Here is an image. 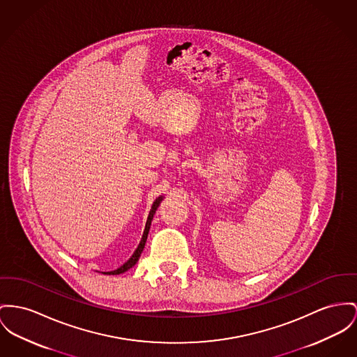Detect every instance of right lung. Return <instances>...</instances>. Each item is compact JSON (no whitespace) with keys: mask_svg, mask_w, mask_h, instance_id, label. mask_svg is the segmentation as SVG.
Wrapping results in <instances>:
<instances>
[{"mask_svg":"<svg viewBox=\"0 0 357 357\" xmlns=\"http://www.w3.org/2000/svg\"><path fill=\"white\" fill-rule=\"evenodd\" d=\"M162 196H160V197H157L155 199V202L153 203V206H151V210H150V213H149V216H147V222H146V227H144V231H143L142 239H141V242H139V245H138V248H137V250L134 252V255L131 256V259L128 260L127 262H124L120 268L118 269H115V271H111V272H104L105 275H119V273H123V272H126V271H128L130 268H132L138 260H139V257H141V253L143 252V248H144V243H146V239H147V234H149V229H150V225H151V220H153V216L155 214V210L158 208V206H160V203L162 202Z\"/></svg>","mask_w":357,"mask_h":357,"instance_id":"obj_1","label":"right lung"}]
</instances>
